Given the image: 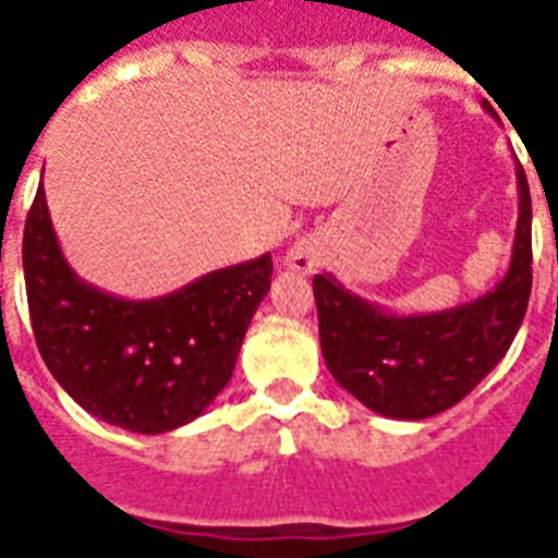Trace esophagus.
<instances>
[{
  "instance_id": "obj_1",
  "label": "esophagus",
  "mask_w": 558,
  "mask_h": 558,
  "mask_svg": "<svg viewBox=\"0 0 558 558\" xmlns=\"http://www.w3.org/2000/svg\"><path fill=\"white\" fill-rule=\"evenodd\" d=\"M287 266H289V269L304 271V275H306V271L315 269V254L310 252L304 243L292 245V248L287 252Z\"/></svg>"
}]
</instances>
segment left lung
<instances>
[{
  "label": "left lung",
  "mask_w": 558,
  "mask_h": 558,
  "mask_svg": "<svg viewBox=\"0 0 558 558\" xmlns=\"http://www.w3.org/2000/svg\"><path fill=\"white\" fill-rule=\"evenodd\" d=\"M515 179L519 226L510 269L475 301L440 313L399 315L359 298L332 275H315L324 362L362 405L393 420L440 414L472 393L510 350L533 287V208L521 165Z\"/></svg>",
  "instance_id": "1"
}]
</instances>
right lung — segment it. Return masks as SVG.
Returning a JSON list of instances; mask_svg holds the SVG:
<instances>
[{
  "mask_svg": "<svg viewBox=\"0 0 558 558\" xmlns=\"http://www.w3.org/2000/svg\"><path fill=\"white\" fill-rule=\"evenodd\" d=\"M22 269L51 376L83 411L135 434L173 432L214 402L271 287V254H260L150 301L109 295L65 263L43 185L25 219Z\"/></svg>",
  "mask_w": 558,
  "mask_h": 558,
  "instance_id": "right-lung-1",
  "label": "right lung"
}]
</instances>
